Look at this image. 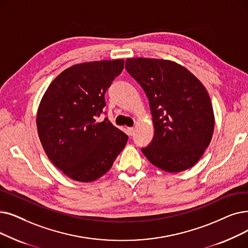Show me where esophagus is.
Returning <instances> with one entry per match:
<instances>
[{"label":"esophagus","instance_id":"34e87169","mask_svg":"<svg viewBox=\"0 0 248 248\" xmlns=\"http://www.w3.org/2000/svg\"><path fill=\"white\" fill-rule=\"evenodd\" d=\"M126 134H127L128 136H134V134H135V128H134V127H127Z\"/></svg>","mask_w":248,"mask_h":248}]
</instances>
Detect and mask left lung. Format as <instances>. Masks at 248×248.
<instances>
[{"label": "left lung", "instance_id": "obj_1", "mask_svg": "<svg viewBox=\"0 0 248 248\" xmlns=\"http://www.w3.org/2000/svg\"><path fill=\"white\" fill-rule=\"evenodd\" d=\"M125 69L145 91L153 116L154 137L142 148L143 154L167 172L192 167L214 132V111L206 88L174 62L126 59Z\"/></svg>", "mask_w": 248, "mask_h": 248}]
</instances>
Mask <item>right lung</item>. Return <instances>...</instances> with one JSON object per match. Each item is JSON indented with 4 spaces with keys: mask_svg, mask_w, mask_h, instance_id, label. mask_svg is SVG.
<instances>
[{
    "mask_svg": "<svg viewBox=\"0 0 248 248\" xmlns=\"http://www.w3.org/2000/svg\"><path fill=\"white\" fill-rule=\"evenodd\" d=\"M124 60L75 64L53 80L38 107L40 142L52 164L70 178L89 182L108 171L127 136L105 117V92Z\"/></svg>",
    "mask_w": 248,
    "mask_h": 248,
    "instance_id": "obj_1",
    "label": "right lung"
}]
</instances>
